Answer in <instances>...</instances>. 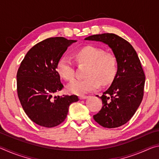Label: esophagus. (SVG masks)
Instances as JSON below:
<instances>
[{"instance_id":"esophagus-1","label":"esophagus","mask_w":159,"mask_h":159,"mask_svg":"<svg viewBox=\"0 0 159 159\" xmlns=\"http://www.w3.org/2000/svg\"><path fill=\"white\" fill-rule=\"evenodd\" d=\"M88 98V96H87V95H80V96H79L80 99H85Z\"/></svg>"}]
</instances>
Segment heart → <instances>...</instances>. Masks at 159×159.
Wrapping results in <instances>:
<instances>
[{"instance_id": "b5f03b06", "label": "heart", "mask_w": 159, "mask_h": 159, "mask_svg": "<svg viewBox=\"0 0 159 159\" xmlns=\"http://www.w3.org/2000/svg\"><path fill=\"white\" fill-rule=\"evenodd\" d=\"M79 63L88 64L84 79H76L69 83L67 90L75 95L92 92L100 84L108 85L114 81L118 72V60L112 53L106 52L98 47L87 45L75 52ZM57 71L59 75L66 80L74 77L75 69L73 61L67 56H62L58 60Z\"/></svg>"}]
</instances>
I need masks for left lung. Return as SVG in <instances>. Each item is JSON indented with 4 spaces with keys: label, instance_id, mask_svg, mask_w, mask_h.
<instances>
[{
    "label": "left lung",
    "instance_id": "1",
    "mask_svg": "<svg viewBox=\"0 0 159 159\" xmlns=\"http://www.w3.org/2000/svg\"><path fill=\"white\" fill-rule=\"evenodd\" d=\"M85 40L107 44L117 58V74L99 97L102 107L93 118L104 128L120 127L133 117L143 99L145 75L140 60L130 43L114 34L93 35Z\"/></svg>",
    "mask_w": 159,
    "mask_h": 159
}]
</instances>
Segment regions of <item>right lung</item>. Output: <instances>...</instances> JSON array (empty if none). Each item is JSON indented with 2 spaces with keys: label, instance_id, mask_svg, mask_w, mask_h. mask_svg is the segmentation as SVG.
<instances>
[{
  "label": "right lung",
  "instance_id": "obj_1",
  "mask_svg": "<svg viewBox=\"0 0 159 159\" xmlns=\"http://www.w3.org/2000/svg\"><path fill=\"white\" fill-rule=\"evenodd\" d=\"M74 40L53 37L38 43L26 53L17 73V91L24 111L32 121L45 128L62 123L77 95L55 96L64 85L57 64Z\"/></svg>",
  "mask_w": 159,
  "mask_h": 159
}]
</instances>
